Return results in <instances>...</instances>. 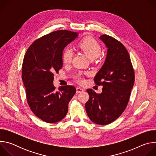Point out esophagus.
Here are the masks:
<instances>
[{
	"label": "esophagus",
	"mask_w": 156,
	"mask_h": 156,
	"mask_svg": "<svg viewBox=\"0 0 156 156\" xmlns=\"http://www.w3.org/2000/svg\"><path fill=\"white\" fill-rule=\"evenodd\" d=\"M84 91V90L82 87H76V93H80Z\"/></svg>",
	"instance_id": "34e87169"
}]
</instances>
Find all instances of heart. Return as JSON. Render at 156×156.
Wrapping results in <instances>:
<instances>
[{"label": "heart", "mask_w": 156, "mask_h": 156, "mask_svg": "<svg viewBox=\"0 0 156 156\" xmlns=\"http://www.w3.org/2000/svg\"><path fill=\"white\" fill-rule=\"evenodd\" d=\"M78 48L87 55L90 60L96 58L101 54V48L99 44L91 37H87L82 40L78 44ZM73 56V49L71 48H66L62 53V61L64 63L67 64L72 62ZM77 80L79 82H83V79L78 76Z\"/></svg>", "instance_id": "heart-1"}]
</instances>
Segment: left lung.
<instances>
[{"instance_id":"obj_1","label":"left lung","mask_w":156,"mask_h":156,"mask_svg":"<svg viewBox=\"0 0 156 156\" xmlns=\"http://www.w3.org/2000/svg\"><path fill=\"white\" fill-rule=\"evenodd\" d=\"M99 39L107 51L105 62L94 80L97 85L103 86L102 92L97 94L91 89L87 90L90 99L85 107L91 121L105 125L115 120L126 108L135 74L129 54L123 44L106 34Z\"/></svg>"}]
</instances>
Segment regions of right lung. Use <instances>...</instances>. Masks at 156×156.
I'll return each mask as SVG.
<instances>
[{
    "mask_svg": "<svg viewBox=\"0 0 156 156\" xmlns=\"http://www.w3.org/2000/svg\"><path fill=\"white\" fill-rule=\"evenodd\" d=\"M78 37L70 31H54L35 41L25 55L22 80L27 101L34 115L47 123L58 122L66 116L76 93L69 85L55 91L53 81L54 73L62 68L63 51Z\"/></svg>",
    "mask_w": 156,
    "mask_h": 156,
    "instance_id": "right-lung-1",
    "label": "right lung"
}]
</instances>
